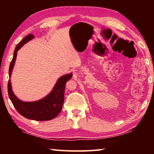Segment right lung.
<instances>
[{
  "label": "right lung",
  "mask_w": 154,
  "mask_h": 154,
  "mask_svg": "<svg viewBox=\"0 0 154 154\" xmlns=\"http://www.w3.org/2000/svg\"><path fill=\"white\" fill-rule=\"evenodd\" d=\"M34 35H27L21 42L18 43L15 49L14 57L10 63L9 76L11 78L14 69L17 51L28 41L32 40ZM72 74L69 73L60 77L57 81L53 90L45 98L35 102H24L18 99L14 94L11 88V79L8 82V94L10 100L18 113L24 118L36 121L51 120L58 116L62 110L64 99V90L66 83L72 78Z\"/></svg>",
  "instance_id": "right-lung-1"
}]
</instances>
